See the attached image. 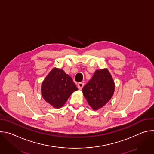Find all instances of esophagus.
I'll use <instances>...</instances> for the list:
<instances>
[{
    "label": "esophagus",
    "mask_w": 154,
    "mask_h": 154,
    "mask_svg": "<svg viewBox=\"0 0 154 154\" xmlns=\"http://www.w3.org/2000/svg\"><path fill=\"white\" fill-rule=\"evenodd\" d=\"M83 86H84V83H82V82H79V83L77 84V87H78V88H79V90H82V88L83 87Z\"/></svg>",
    "instance_id": "1"
}]
</instances>
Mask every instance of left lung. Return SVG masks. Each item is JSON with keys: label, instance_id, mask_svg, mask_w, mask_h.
Instances as JSON below:
<instances>
[{"label": "left lung", "instance_id": "1", "mask_svg": "<svg viewBox=\"0 0 154 154\" xmlns=\"http://www.w3.org/2000/svg\"><path fill=\"white\" fill-rule=\"evenodd\" d=\"M115 90L114 80L106 68L96 70L83 88V94L93 110H97L112 99Z\"/></svg>", "mask_w": 154, "mask_h": 154}]
</instances>
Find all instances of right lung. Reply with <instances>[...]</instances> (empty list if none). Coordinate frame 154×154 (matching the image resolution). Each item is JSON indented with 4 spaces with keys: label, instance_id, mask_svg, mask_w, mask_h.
Here are the masks:
<instances>
[{
    "label": "right lung",
    "instance_id": "1",
    "mask_svg": "<svg viewBox=\"0 0 154 154\" xmlns=\"http://www.w3.org/2000/svg\"><path fill=\"white\" fill-rule=\"evenodd\" d=\"M78 90L72 78L63 69H52L41 84L43 99L55 108H60L73 92Z\"/></svg>",
    "mask_w": 154,
    "mask_h": 154
}]
</instances>
